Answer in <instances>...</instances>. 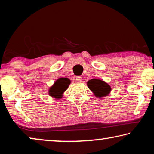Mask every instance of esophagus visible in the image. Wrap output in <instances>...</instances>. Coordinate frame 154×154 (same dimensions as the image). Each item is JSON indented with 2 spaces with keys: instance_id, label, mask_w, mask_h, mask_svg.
Wrapping results in <instances>:
<instances>
[{
  "instance_id": "esophagus-1",
  "label": "esophagus",
  "mask_w": 154,
  "mask_h": 154,
  "mask_svg": "<svg viewBox=\"0 0 154 154\" xmlns=\"http://www.w3.org/2000/svg\"><path fill=\"white\" fill-rule=\"evenodd\" d=\"M82 77H76V79H75V80H76V82H77V83H81V82H82Z\"/></svg>"
}]
</instances>
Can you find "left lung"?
<instances>
[{"mask_svg":"<svg viewBox=\"0 0 154 154\" xmlns=\"http://www.w3.org/2000/svg\"><path fill=\"white\" fill-rule=\"evenodd\" d=\"M87 85L97 98L107 96L110 94L111 88L102 79H92L87 82Z\"/></svg>","mask_w":154,"mask_h":154,"instance_id":"obj_1","label":"left lung"}]
</instances>
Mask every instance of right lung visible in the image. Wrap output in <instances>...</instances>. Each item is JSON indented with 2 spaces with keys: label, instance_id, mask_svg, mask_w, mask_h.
<instances>
[{
  "label": "right lung",
  "instance_id": "1",
  "mask_svg": "<svg viewBox=\"0 0 154 154\" xmlns=\"http://www.w3.org/2000/svg\"><path fill=\"white\" fill-rule=\"evenodd\" d=\"M70 83H71V80L69 78H59L49 88V95L54 98L60 99L63 96L64 92L69 88Z\"/></svg>",
  "mask_w": 154,
  "mask_h": 154
}]
</instances>
